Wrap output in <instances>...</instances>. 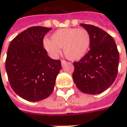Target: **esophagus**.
Wrapping results in <instances>:
<instances>
[{"instance_id":"34e87169","label":"esophagus","mask_w":127,"mask_h":127,"mask_svg":"<svg viewBox=\"0 0 127 127\" xmlns=\"http://www.w3.org/2000/svg\"><path fill=\"white\" fill-rule=\"evenodd\" d=\"M65 64H66V61H64V60H61V65H62V66H64Z\"/></svg>"}]
</instances>
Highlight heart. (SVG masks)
Wrapping results in <instances>:
<instances>
[{
	"label": "heart",
	"mask_w": 127,
	"mask_h": 127,
	"mask_svg": "<svg viewBox=\"0 0 127 127\" xmlns=\"http://www.w3.org/2000/svg\"><path fill=\"white\" fill-rule=\"evenodd\" d=\"M91 37L85 29L62 28L51 35V39H45L43 46L53 59L58 58L63 48L64 55L71 61H78L84 57L90 46Z\"/></svg>",
	"instance_id": "b5f03b06"
}]
</instances>
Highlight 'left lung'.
<instances>
[{
  "label": "left lung",
  "mask_w": 127,
  "mask_h": 127,
  "mask_svg": "<svg viewBox=\"0 0 127 127\" xmlns=\"http://www.w3.org/2000/svg\"><path fill=\"white\" fill-rule=\"evenodd\" d=\"M91 37L90 51L73 62V79L81 92L96 95L106 90L116 79L120 55L115 40L99 27L81 24Z\"/></svg>",
  "instance_id": "obj_1"
}]
</instances>
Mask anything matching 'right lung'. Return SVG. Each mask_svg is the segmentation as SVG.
<instances>
[{
    "instance_id": "add662e5",
    "label": "right lung",
    "mask_w": 127,
    "mask_h": 127,
    "mask_svg": "<svg viewBox=\"0 0 127 127\" xmlns=\"http://www.w3.org/2000/svg\"><path fill=\"white\" fill-rule=\"evenodd\" d=\"M51 30L30 27L8 46L5 60L8 81L14 92L27 101H40L51 95L61 69V61L51 59L43 46L44 37Z\"/></svg>"
}]
</instances>
